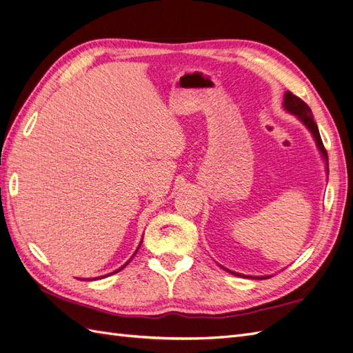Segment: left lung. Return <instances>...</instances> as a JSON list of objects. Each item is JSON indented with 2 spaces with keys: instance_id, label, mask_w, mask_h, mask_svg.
Listing matches in <instances>:
<instances>
[{
  "instance_id": "obj_1",
  "label": "left lung",
  "mask_w": 353,
  "mask_h": 353,
  "mask_svg": "<svg viewBox=\"0 0 353 353\" xmlns=\"http://www.w3.org/2000/svg\"><path fill=\"white\" fill-rule=\"evenodd\" d=\"M284 108H285V110H288L290 113L296 114V116L299 117V119H301V121L307 126V130L312 132V135H314V138H315V141H316V145L319 147V150H321V153H323V156H324V159H325V162H327V165H328L327 150H325V147H324V144H323L321 135H319L318 126H316V123H315V121H314V117H312V110L309 109V105H307L302 99H299L297 95H294L293 92L287 91L285 95H284ZM232 274H234V272H232ZM236 275H241V274H236ZM241 276H244V275H241ZM262 279H266V276H262Z\"/></svg>"
}]
</instances>
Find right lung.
<instances>
[{
	"label": "right lung",
	"mask_w": 353,
	"mask_h": 353,
	"mask_svg": "<svg viewBox=\"0 0 353 353\" xmlns=\"http://www.w3.org/2000/svg\"><path fill=\"white\" fill-rule=\"evenodd\" d=\"M135 253H137V252H135ZM126 263H128V262H126ZM126 263H125V265H123V266H126ZM123 266H122V268H123ZM122 268H121V270H122ZM121 270H117V271H114V272H119V271H121ZM114 272H113V274H114Z\"/></svg>",
	"instance_id": "1"
}]
</instances>
